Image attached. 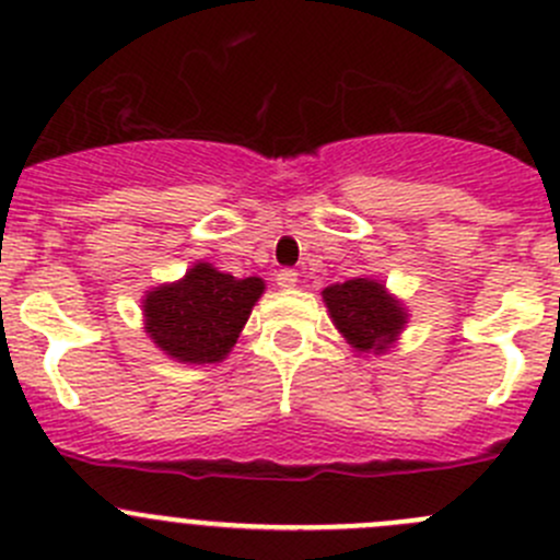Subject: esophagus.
<instances>
[{"label":"esophagus","instance_id":"34e87169","mask_svg":"<svg viewBox=\"0 0 560 560\" xmlns=\"http://www.w3.org/2000/svg\"><path fill=\"white\" fill-rule=\"evenodd\" d=\"M296 282H299L296 269H280V275H278V285L282 288V291H291V288L296 285Z\"/></svg>","mask_w":560,"mask_h":560}]
</instances>
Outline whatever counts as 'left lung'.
Listing matches in <instances>:
<instances>
[{
	"label": "left lung",
	"instance_id": "8db88e82",
	"mask_svg": "<svg viewBox=\"0 0 560 560\" xmlns=\"http://www.w3.org/2000/svg\"><path fill=\"white\" fill-rule=\"evenodd\" d=\"M324 302L340 335L359 353H384L408 324L406 307L378 280L337 282L324 288Z\"/></svg>",
	"mask_w": 560,
	"mask_h": 560
}]
</instances>
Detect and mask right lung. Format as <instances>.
I'll return each instance as SVG.
<instances>
[{
    "instance_id": "obj_1",
    "label": "right lung",
    "mask_w": 560,
    "mask_h": 560,
    "mask_svg": "<svg viewBox=\"0 0 560 560\" xmlns=\"http://www.w3.org/2000/svg\"><path fill=\"white\" fill-rule=\"evenodd\" d=\"M261 293V278L236 280L201 261L143 296V329L176 362H223Z\"/></svg>"
}]
</instances>
